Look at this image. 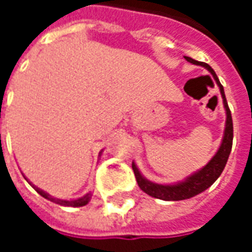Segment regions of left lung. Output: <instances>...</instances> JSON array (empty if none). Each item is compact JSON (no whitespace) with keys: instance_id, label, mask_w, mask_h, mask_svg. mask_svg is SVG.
<instances>
[{"instance_id":"1","label":"left lung","mask_w":252,"mask_h":252,"mask_svg":"<svg viewBox=\"0 0 252 252\" xmlns=\"http://www.w3.org/2000/svg\"><path fill=\"white\" fill-rule=\"evenodd\" d=\"M188 62L197 64V66L205 67L208 71L211 72L213 78L216 79V83L219 85L220 93L222 97V104L225 108V113H227V120H225V129H224V136H222V142L220 144V147L217 150V153L215 154V157L208 162V163L198 171H195L191 175H189L185 181L174 184V185H160V184H155L151 181L146 180L142 175V173L139 171L136 167V164L132 163V170L135 173L136 177L137 185L139 188L147 193L148 195H151L154 198H159V200L164 201H180L186 200V198H191L194 195L200 194L204 190H206L209 186L215 182V181L220 177L222 173V170L227 164L228 157L231 154L232 150V139H233V126H232V116H231V110L228 108L227 99H225V94H224V88L221 86V83L217 78L216 72L213 71L209 64H206L204 62H198L194 61L189 57H185Z\"/></svg>"}]
</instances>
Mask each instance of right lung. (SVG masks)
<instances>
[{"label":"right lung","mask_w":252,"mask_h":252,"mask_svg":"<svg viewBox=\"0 0 252 252\" xmlns=\"http://www.w3.org/2000/svg\"><path fill=\"white\" fill-rule=\"evenodd\" d=\"M31 185H32V184H31ZM33 188H35L36 191H37L41 197H44V198L52 201V202H57V204H59V205L74 206V208H75V206H83V205H86L89 201H90V198H92V193H88V194H85L83 197H81V198H77V200H59V198H54V197H51L48 193L43 191V190L39 189V188H36V186H33Z\"/></svg>","instance_id":"obj_1"}]
</instances>
